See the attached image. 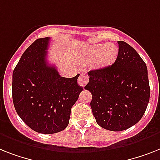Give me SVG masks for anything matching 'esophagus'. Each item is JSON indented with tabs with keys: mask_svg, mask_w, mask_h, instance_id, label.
<instances>
[{
	"mask_svg": "<svg viewBox=\"0 0 160 160\" xmlns=\"http://www.w3.org/2000/svg\"><path fill=\"white\" fill-rule=\"evenodd\" d=\"M88 80H89V78H88V75L82 72V73H81V75L79 76L78 82V84L81 86V87H84V86L88 82Z\"/></svg>",
	"mask_w": 160,
	"mask_h": 160,
	"instance_id": "34e87169",
	"label": "esophagus"
}]
</instances>
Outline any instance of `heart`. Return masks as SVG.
I'll use <instances>...</instances> for the list:
<instances>
[{"label":"heart","mask_w":160,"mask_h":160,"mask_svg":"<svg viewBox=\"0 0 160 160\" xmlns=\"http://www.w3.org/2000/svg\"><path fill=\"white\" fill-rule=\"evenodd\" d=\"M118 49L114 44H95L89 46L86 49L83 55L84 60L87 62L93 61V67L96 68H103L108 67L115 61L118 56Z\"/></svg>","instance_id":"1"}]
</instances>
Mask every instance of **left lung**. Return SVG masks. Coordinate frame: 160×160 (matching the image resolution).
<instances>
[{
  "label": "left lung",
  "mask_w": 160,
  "mask_h": 160,
  "mask_svg": "<svg viewBox=\"0 0 160 160\" xmlns=\"http://www.w3.org/2000/svg\"><path fill=\"white\" fill-rule=\"evenodd\" d=\"M118 53L111 66L88 72L92 113L101 128L113 132L139 122L150 101L146 63L130 45L118 41Z\"/></svg>",
  "instance_id": "obj_1"
}]
</instances>
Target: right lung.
Here are the masks:
<instances>
[{
  "label": "right lung",
  "mask_w": 160,
  "mask_h": 160,
  "mask_svg": "<svg viewBox=\"0 0 160 160\" xmlns=\"http://www.w3.org/2000/svg\"><path fill=\"white\" fill-rule=\"evenodd\" d=\"M50 38H39L21 56L13 72L12 97L17 113L30 128L53 134L66 128L71 108L82 88L79 75L61 77L47 61Z\"/></svg>",
  "instance_id": "right-lung-1"
}]
</instances>
